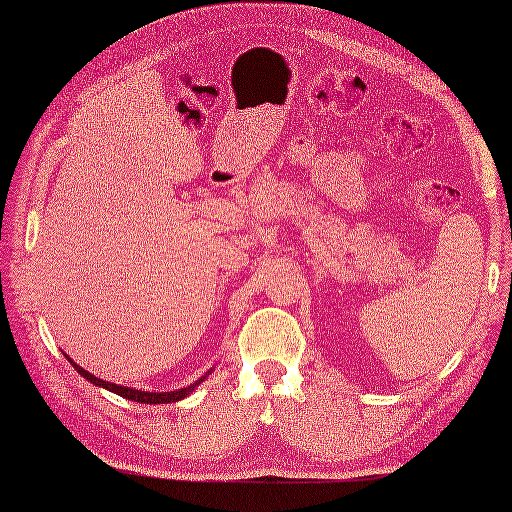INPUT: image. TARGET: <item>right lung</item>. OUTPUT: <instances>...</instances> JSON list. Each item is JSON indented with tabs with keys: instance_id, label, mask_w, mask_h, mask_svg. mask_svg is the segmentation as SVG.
Instances as JSON below:
<instances>
[{
	"instance_id": "obj_1",
	"label": "right lung",
	"mask_w": 512,
	"mask_h": 512,
	"mask_svg": "<svg viewBox=\"0 0 512 512\" xmlns=\"http://www.w3.org/2000/svg\"><path fill=\"white\" fill-rule=\"evenodd\" d=\"M68 358V356H65ZM68 361L72 363V367L76 369V372H79L85 380H88V383H92V385H96V387H103V389H110V391H114V394H118V396H123V398H127V400H134V402H143V405H167V402H178V400H182V398H187L191 391L198 387L202 380L206 378V376H202L200 380H195L193 385H189V387H184V389H176V391H140V389H132V387H123V385H116V383H105L103 378H99V376H94V374H90L88 369H83V367H79L76 365L72 358H68Z\"/></svg>"
}]
</instances>
